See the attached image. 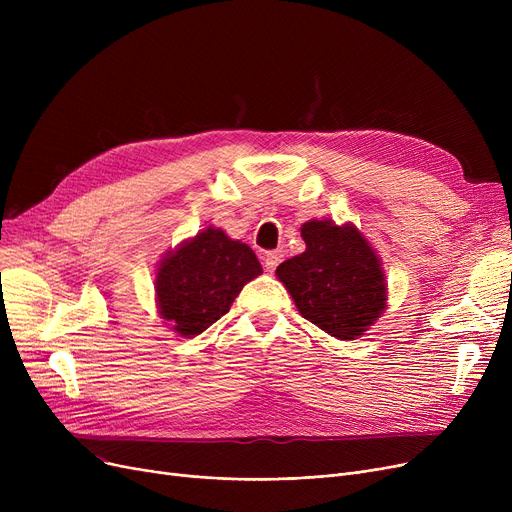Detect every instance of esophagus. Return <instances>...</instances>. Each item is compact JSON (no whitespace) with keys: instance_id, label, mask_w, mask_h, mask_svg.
I'll list each match as a JSON object with an SVG mask.
<instances>
[{"instance_id":"esophagus-1","label":"esophagus","mask_w":512,"mask_h":512,"mask_svg":"<svg viewBox=\"0 0 512 512\" xmlns=\"http://www.w3.org/2000/svg\"><path fill=\"white\" fill-rule=\"evenodd\" d=\"M282 251H267L265 253V257H263V265H265V270L267 272H274L276 267L282 263Z\"/></svg>"}]
</instances>
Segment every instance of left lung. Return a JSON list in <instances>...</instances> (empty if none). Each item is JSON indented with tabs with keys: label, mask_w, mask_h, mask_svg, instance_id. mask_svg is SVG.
<instances>
[{
	"label": "left lung",
	"mask_w": 512,
	"mask_h": 512,
	"mask_svg": "<svg viewBox=\"0 0 512 512\" xmlns=\"http://www.w3.org/2000/svg\"><path fill=\"white\" fill-rule=\"evenodd\" d=\"M305 253L278 265L276 276L311 324L338 340H355L386 309V274L353 226L311 220L301 228Z\"/></svg>",
	"instance_id": "1"
}]
</instances>
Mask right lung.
<instances>
[{
    "mask_svg": "<svg viewBox=\"0 0 512 512\" xmlns=\"http://www.w3.org/2000/svg\"><path fill=\"white\" fill-rule=\"evenodd\" d=\"M259 274L261 263L249 245L209 226L161 259L155 276L159 315L176 334L193 338L226 315L242 286Z\"/></svg>",
    "mask_w": 512,
    "mask_h": 512,
    "instance_id": "add662e5",
    "label": "right lung"
}]
</instances>
